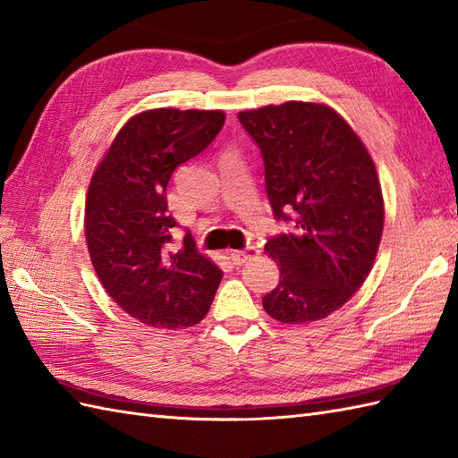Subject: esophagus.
I'll use <instances>...</instances> for the list:
<instances>
[{"label": "esophagus", "mask_w": 458, "mask_h": 458, "mask_svg": "<svg viewBox=\"0 0 458 458\" xmlns=\"http://www.w3.org/2000/svg\"><path fill=\"white\" fill-rule=\"evenodd\" d=\"M259 254V250L256 246H248L244 250H236V251H230V259L234 261L236 266H242L246 264V261H250L251 258H256Z\"/></svg>", "instance_id": "obj_1"}]
</instances>
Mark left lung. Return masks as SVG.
Masks as SVG:
<instances>
[{
	"instance_id": "obj_1",
	"label": "left lung",
	"mask_w": 458,
	"mask_h": 458,
	"mask_svg": "<svg viewBox=\"0 0 458 458\" xmlns=\"http://www.w3.org/2000/svg\"><path fill=\"white\" fill-rule=\"evenodd\" d=\"M258 143L266 191L287 234L267 240L279 284L269 317L305 325L335 313L362 287L382 240L384 199L374 161L344 118L325 104L285 102L238 114Z\"/></svg>"
}]
</instances>
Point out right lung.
<instances>
[{"label":"right lung","instance_id":"add662e5","mask_svg":"<svg viewBox=\"0 0 458 458\" xmlns=\"http://www.w3.org/2000/svg\"><path fill=\"white\" fill-rule=\"evenodd\" d=\"M220 110H148L123 125L94 171L84 208L86 246L108 295L155 328H181L207 317L220 267L199 254L191 232L173 250L167 184L179 165L216 138Z\"/></svg>","mask_w":458,"mask_h":458}]
</instances>
